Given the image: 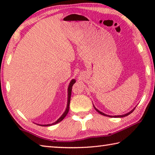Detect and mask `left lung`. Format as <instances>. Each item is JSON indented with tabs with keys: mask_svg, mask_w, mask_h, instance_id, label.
<instances>
[{
	"mask_svg": "<svg viewBox=\"0 0 155 155\" xmlns=\"http://www.w3.org/2000/svg\"><path fill=\"white\" fill-rule=\"evenodd\" d=\"M94 108H95V109L97 111H98L99 114H101V115H104V116H109V117H125V116H127V115H128L129 114H130L131 113H132L133 111H134V109L133 110H132V111H130L129 113H128V114H124V115H115V116H110V115H106V114H103V113H102L101 111H98V109H97L96 107H94Z\"/></svg>",
	"mask_w": 155,
	"mask_h": 155,
	"instance_id": "left-lung-1",
	"label": "left lung"
}]
</instances>
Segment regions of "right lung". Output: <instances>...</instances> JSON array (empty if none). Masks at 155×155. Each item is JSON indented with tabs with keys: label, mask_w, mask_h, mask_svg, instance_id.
<instances>
[{
	"label": "right lung",
	"mask_w": 155,
	"mask_h": 155,
	"mask_svg": "<svg viewBox=\"0 0 155 155\" xmlns=\"http://www.w3.org/2000/svg\"><path fill=\"white\" fill-rule=\"evenodd\" d=\"M76 81L74 79H72L71 81V82H70V85H69V87H68V104H67V108L65 109V112L64 113V114H63L61 117H59V118L55 122H54L53 124H46V125H40V126H45V127H48V126H51L52 124H57V123H59L64 119V117L66 116V115L68 114V111H69V109H70V98H71V94H72V85H74Z\"/></svg>",
	"instance_id": "add662e5"
}]
</instances>
